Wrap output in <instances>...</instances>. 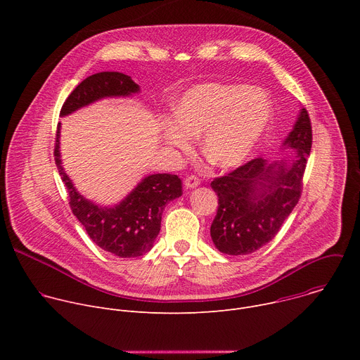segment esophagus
<instances>
[{
    "instance_id": "34e87169",
    "label": "esophagus",
    "mask_w": 360,
    "mask_h": 360,
    "mask_svg": "<svg viewBox=\"0 0 360 360\" xmlns=\"http://www.w3.org/2000/svg\"><path fill=\"white\" fill-rule=\"evenodd\" d=\"M199 184H200V179H199L196 175H189V176H186L185 181H184V185H185L186 189H193V188H196Z\"/></svg>"
}]
</instances>
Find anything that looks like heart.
I'll use <instances>...</instances> for the list:
<instances>
[{"mask_svg": "<svg viewBox=\"0 0 360 360\" xmlns=\"http://www.w3.org/2000/svg\"><path fill=\"white\" fill-rule=\"evenodd\" d=\"M271 118L268 98L256 89L218 82L186 91L175 107V120L161 124L164 142L181 150L200 136V150L214 167L240 165L262 138Z\"/></svg>", "mask_w": 360, "mask_h": 360, "instance_id": "heart-1", "label": "heart"}]
</instances>
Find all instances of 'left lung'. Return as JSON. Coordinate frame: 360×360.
<instances>
[{
  "instance_id": "8db88e82",
  "label": "left lung",
  "mask_w": 360,
  "mask_h": 360,
  "mask_svg": "<svg viewBox=\"0 0 360 360\" xmlns=\"http://www.w3.org/2000/svg\"><path fill=\"white\" fill-rule=\"evenodd\" d=\"M283 148L295 150L290 161L255 158L211 182L219 198L211 238L222 253L238 256L261 249L296 207L312 148V125L304 108Z\"/></svg>"
}]
</instances>
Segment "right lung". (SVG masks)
Returning a JSON list of instances; mask_svg holds the SVG:
<instances>
[{"mask_svg":"<svg viewBox=\"0 0 360 360\" xmlns=\"http://www.w3.org/2000/svg\"><path fill=\"white\" fill-rule=\"evenodd\" d=\"M139 92L138 84L121 72H98L85 78L65 99L60 115L65 117L102 98L129 96ZM60 128L57 127L54 157L67 186L70 207L95 245L120 258H135L150 250L161 231L165 205L182 195V182L172 174L143 178L125 199L114 207H101L84 198L61 165Z\"/></svg>","mask_w":360,"mask_h":360,"instance_id":"1","label":"right lung"}]
</instances>
